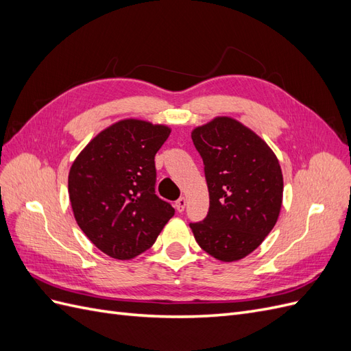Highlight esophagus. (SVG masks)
<instances>
[{
	"label": "esophagus",
	"instance_id": "34e87169",
	"mask_svg": "<svg viewBox=\"0 0 351 351\" xmlns=\"http://www.w3.org/2000/svg\"><path fill=\"white\" fill-rule=\"evenodd\" d=\"M186 204H187L186 197H180V199L176 202V209H177V212H183L184 208H186Z\"/></svg>",
	"mask_w": 351,
	"mask_h": 351
}]
</instances>
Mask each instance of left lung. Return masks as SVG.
Instances as JSON below:
<instances>
[{
    "label": "left lung",
    "mask_w": 351,
    "mask_h": 351,
    "mask_svg": "<svg viewBox=\"0 0 351 351\" xmlns=\"http://www.w3.org/2000/svg\"><path fill=\"white\" fill-rule=\"evenodd\" d=\"M205 165L209 210L190 222L199 246L222 262L243 259L278 219L282 173L261 137L230 117H217L192 132Z\"/></svg>",
    "instance_id": "left-lung-1"
}]
</instances>
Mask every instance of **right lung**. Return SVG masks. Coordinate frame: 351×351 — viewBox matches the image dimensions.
<instances>
[{"label":"right lung","mask_w":351,"mask_h":351,"mask_svg":"<svg viewBox=\"0 0 351 351\" xmlns=\"http://www.w3.org/2000/svg\"><path fill=\"white\" fill-rule=\"evenodd\" d=\"M169 133L167 125L121 120L95 136L70 168L69 196L77 226L114 259L149 249L174 215L155 193V155Z\"/></svg>","instance_id":"add662e5"}]
</instances>
